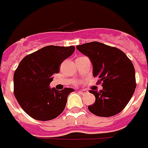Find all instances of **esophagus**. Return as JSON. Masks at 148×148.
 Listing matches in <instances>:
<instances>
[{"label":"esophagus","instance_id":"34e87169","mask_svg":"<svg viewBox=\"0 0 148 148\" xmlns=\"http://www.w3.org/2000/svg\"><path fill=\"white\" fill-rule=\"evenodd\" d=\"M79 93H80L82 95H83V94H86V93H87V90H79Z\"/></svg>","mask_w":148,"mask_h":148}]
</instances>
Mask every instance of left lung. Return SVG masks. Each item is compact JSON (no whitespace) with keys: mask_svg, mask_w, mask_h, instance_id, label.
Segmentation results:
<instances>
[{"mask_svg":"<svg viewBox=\"0 0 148 148\" xmlns=\"http://www.w3.org/2000/svg\"><path fill=\"white\" fill-rule=\"evenodd\" d=\"M79 51L88 56L93 65L94 77L102 83L99 92L90 90L96 101L89 111L101 117H111L122 112L130 101L136 89L135 69L123 51L97 41L76 46Z\"/></svg>","mask_w":148,"mask_h":148,"instance_id":"left-lung-1","label":"left lung"}]
</instances>
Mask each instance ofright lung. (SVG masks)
I'll use <instances>...</instances> for the list:
<instances>
[{
	"instance_id": "add662e5",
	"label": "right lung",
	"mask_w": 148,
	"mask_h": 148,
	"mask_svg": "<svg viewBox=\"0 0 148 148\" xmlns=\"http://www.w3.org/2000/svg\"><path fill=\"white\" fill-rule=\"evenodd\" d=\"M75 51V47H44L28 54L14 74V94L24 112L34 119H54L65 109L73 88L62 90L51 89L54 73H59V65Z\"/></svg>"
}]
</instances>
